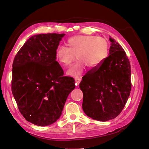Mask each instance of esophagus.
Masks as SVG:
<instances>
[{
	"mask_svg": "<svg viewBox=\"0 0 149 149\" xmlns=\"http://www.w3.org/2000/svg\"><path fill=\"white\" fill-rule=\"evenodd\" d=\"M81 78H75V83H76V86H78L79 83L81 82Z\"/></svg>",
	"mask_w": 149,
	"mask_h": 149,
	"instance_id": "esophagus-1",
	"label": "esophagus"
}]
</instances>
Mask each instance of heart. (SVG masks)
I'll return each mask as SVG.
<instances>
[{
	"label": "heart",
	"instance_id": "heart-1",
	"mask_svg": "<svg viewBox=\"0 0 149 149\" xmlns=\"http://www.w3.org/2000/svg\"><path fill=\"white\" fill-rule=\"evenodd\" d=\"M67 47H59L56 51V60L62 67L67 68L75 59L78 61L66 73L74 78L80 77L86 66L96 69L105 61L109 53L106 40L95 35H76L67 40Z\"/></svg>",
	"mask_w": 149,
	"mask_h": 149
}]
</instances>
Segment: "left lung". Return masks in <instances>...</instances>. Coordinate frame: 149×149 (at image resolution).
I'll return each instance as SVG.
<instances>
[{
	"label": "left lung",
	"mask_w": 149,
	"mask_h": 149,
	"mask_svg": "<svg viewBox=\"0 0 149 149\" xmlns=\"http://www.w3.org/2000/svg\"><path fill=\"white\" fill-rule=\"evenodd\" d=\"M109 40V56L79 83L84 113L98 121H107L119 116L131 91L129 60L123 47L114 38L110 37Z\"/></svg>",
	"instance_id": "1"
}]
</instances>
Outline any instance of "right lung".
Wrapping results in <instances>:
<instances>
[{
  "mask_svg": "<svg viewBox=\"0 0 149 149\" xmlns=\"http://www.w3.org/2000/svg\"><path fill=\"white\" fill-rule=\"evenodd\" d=\"M65 34L31 37L17 52L12 64V92L19 111L30 123L52 124L60 118L73 78L64 76L56 51Z\"/></svg>",
  "mask_w": 149,
  "mask_h": 149,
  "instance_id": "1",
  "label": "right lung"
}]
</instances>
